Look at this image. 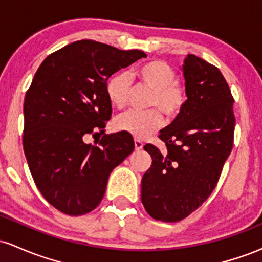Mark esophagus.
<instances>
[{"label": "esophagus", "instance_id": "esophagus-1", "mask_svg": "<svg viewBox=\"0 0 262 262\" xmlns=\"http://www.w3.org/2000/svg\"><path fill=\"white\" fill-rule=\"evenodd\" d=\"M134 145H135V150H141L143 149V141L140 139H134Z\"/></svg>", "mask_w": 262, "mask_h": 262}]
</instances>
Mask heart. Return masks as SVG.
Instances as JSON below:
<instances>
[{"label":"heart","instance_id":"obj_1","mask_svg":"<svg viewBox=\"0 0 262 262\" xmlns=\"http://www.w3.org/2000/svg\"><path fill=\"white\" fill-rule=\"evenodd\" d=\"M140 82L154 90L150 100V107L161 110L170 118H173L182 111L187 101L185 86L176 81V71L172 66L162 60H151L144 62L132 73ZM130 93V79L125 73L113 75L107 83V96L111 103L117 108L127 106ZM159 110L148 112L130 111L116 119V128L127 132L135 138H148L161 128L164 118Z\"/></svg>","mask_w":262,"mask_h":262}]
</instances>
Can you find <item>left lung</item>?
Instances as JSON below:
<instances>
[{"label": "left lung", "mask_w": 262, "mask_h": 262, "mask_svg": "<svg viewBox=\"0 0 262 262\" xmlns=\"http://www.w3.org/2000/svg\"><path fill=\"white\" fill-rule=\"evenodd\" d=\"M187 101L159 138L146 144L152 164L141 180V203L156 221L180 222L217 186L234 143L233 95L218 68L188 54L183 65Z\"/></svg>", "instance_id": "obj_1"}]
</instances>
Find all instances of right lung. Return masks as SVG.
Masks as SVG:
<instances>
[{
    "instance_id": "1",
    "label": "right lung",
    "mask_w": 262,
    "mask_h": 262,
    "mask_svg": "<svg viewBox=\"0 0 262 262\" xmlns=\"http://www.w3.org/2000/svg\"><path fill=\"white\" fill-rule=\"evenodd\" d=\"M141 58V50L83 39L50 54L35 73L23 106V149L38 189L60 212L95 209L112 170L134 150L125 132L104 134L95 145L85 138L104 133L111 118V75Z\"/></svg>"
}]
</instances>
